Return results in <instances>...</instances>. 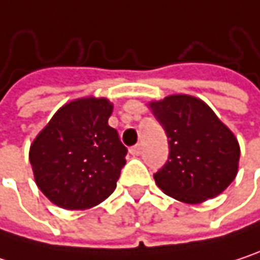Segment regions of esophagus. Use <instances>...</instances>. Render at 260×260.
<instances>
[{"mask_svg":"<svg viewBox=\"0 0 260 260\" xmlns=\"http://www.w3.org/2000/svg\"><path fill=\"white\" fill-rule=\"evenodd\" d=\"M141 150H143L141 144H135L134 147H131L129 149L131 155H134V156H138V155H141Z\"/></svg>","mask_w":260,"mask_h":260,"instance_id":"esophagus-1","label":"esophagus"}]
</instances>
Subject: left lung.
Here are the masks:
<instances>
[{
  "label": "left lung",
  "mask_w": 260,
  "mask_h": 260,
  "mask_svg": "<svg viewBox=\"0 0 260 260\" xmlns=\"http://www.w3.org/2000/svg\"><path fill=\"white\" fill-rule=\"evenodd\" d=\"M167 134L170 153L166 166L153 175L167 196L189 205L221 194L236 178L239 143L202 99L170 94L149 102Z\"/></svg>",
  "instance_id": "8db88e82"
}]
</instances>
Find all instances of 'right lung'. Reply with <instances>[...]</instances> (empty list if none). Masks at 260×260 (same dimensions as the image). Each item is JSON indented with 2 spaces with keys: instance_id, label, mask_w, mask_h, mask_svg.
<instances>
[{
  "instance_id": "add662e5",
  "label": "right lung",
  "mask_w": 260,
  "mask_h": 260,
  "mask_svg": "<svg viewBox=\"0 0 260 260\" xmlns=\"http://www.w3.org/2000/svg\"><path fill=\"white\" fill-rule=\"evenodd\" d=\"M107 98H79L64 104L29 146L39 189L57 206L90 209L117 186L128 149L108 125Z\"/></svg>"
}]
</instances>
